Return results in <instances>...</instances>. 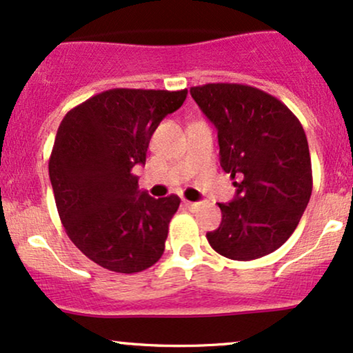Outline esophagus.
<instances>
[{"instance_id": "obj_1", "label": "esophagus", "mask_w": 353, "mask_h": 353, "mask_svg": "<svg viewBox=\"0 0 353 353\" xmlns=\"http://www.w3.org/2000/svg\"><path fill=\"white\" fill-rule=\"evenodd\" d=\"M184 205L188 209H196L199 205V202H190V201H184Z\"/></svg>"}]
</instances>
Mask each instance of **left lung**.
Returning <instances> with one entry per match:
<instances>
[{"mask_svg": "<svg viewBox=\"0 0 353 353\" xmlns=\"http://www.w3.org/2000/svg\"><path fill=\"white\" fill-rule=\"evenodd\" d=\"M216 125L221 168L236 196L219 204L222 221L208 232L216 252L252 261L274 252L297 228L312 194L309 144L301 121L261 89L234 83L190 88Z\"/></svg>", "mask_w": 353, "mask_h": 353, "instance_id": "left-lung-1", "label": "left lung"}]
</instances>
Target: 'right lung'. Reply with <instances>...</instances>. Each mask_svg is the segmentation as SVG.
<instances>
[{"mask_svg": "<svg viewBox=\"0 0 353 353\" xmlns=\"http://www.w3.org/2000/svg\"><path fill=\"white\" fill-rule=\"evenodd\" d=\"M185 96L188 89H109L61 121L50 157L56 208L72 244L104 269L141 272L164 252L181 199L141 192L132 169L145 164L154 131Z\"/></svg>", "mask_w": 353, "mask_h": 353, "instance_id": "right-lung-1", "label": "right lung"}]
</instances>
